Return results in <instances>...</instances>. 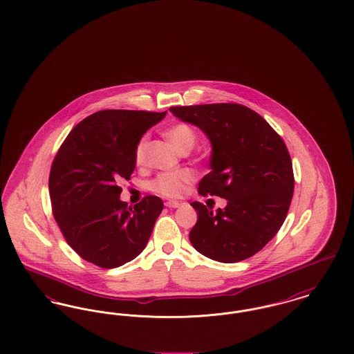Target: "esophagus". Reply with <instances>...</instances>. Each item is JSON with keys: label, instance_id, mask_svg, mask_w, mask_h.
<instances>
[{"label": "esophagus", "instance_id": "esophagus-1", "mask_svg": "<svg viewBox=\"0 0 354 354\" xmlns=\"http://www.w3.org/2000/svg\"><path fill=\"white\" fill-rule=\"evenodd\" d=\"M180 205H182V203L176 202V201L166 202V207H169V208H179Z\"/></svg>", "mask_w": 354, "mask_h": 354}]
</instances>
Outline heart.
<instances>
[{"mask_svg":"<svg viewBox=\"0 0 354 354\" xmlns=\"http://www.w3.org/2000/svg\"><path fill=\"white\" fill-rule=\"evenodd\" d=\"M165 136L169 140V145L176 150V151H188L194 147L196 136L194 130L185 123H178L171 126L165 131ZM147 143L149 139L147 136H142L135 147V162L136 165H142L146 156V150H147ZM195 180V175L189 169H179L175 172H166L160 174L156 179H153L151 183V188L165 196L169 198H176L183 195L185 191V187Z\"/></svg>","mask_w":354,"mask_h":354,"instance_id":"b5f03b06","label":"heart"}]
</instances>
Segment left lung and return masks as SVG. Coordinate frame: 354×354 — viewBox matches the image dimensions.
<instances>
[{
  "mask_svg": "<svg viewBox=\"0 0 354 354\" xmlns=\"http://www.w3.org/2000/svg\"><path fill=\"white\" fill-rule=\"evenodd\" d=\"M169 111L201 129L211 143V171L201 180L199 194L227 201L216 212L191 203L198 212L191 244L220 263L251 257L277 234L293 196L286 143L266 119L243 104L212 103Z\"/></svg>",
  "mask_w": 354,
  "mask_h": 354,
  "instance_id": "left-lung-1",
  "label": "left lung"
}]
</instances>
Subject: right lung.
Segmentation results:
<instances>
[{"instance_id": "obj_1", "label": "right lung", "mask_w": 354, "mask_h": 354, "mask_svg": "<svg viewBox=\"0 0 354 354\" xmlns=\"http://www.w3.org/2000/svg\"><path fill=\"white\" fill-rule=\"evenodd\" d=\"M165 113L102 110L80 122L57 153L49 178L53 215L86 261L117 268L146 248L163 209L153 195L127 208L120 179L135 169V147Z\"/></svg>"}]
</instances>
